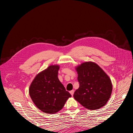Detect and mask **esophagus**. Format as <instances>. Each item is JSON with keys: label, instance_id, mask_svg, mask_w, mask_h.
I'll list each match as a JSON object with an SVG mask.
<instances>
[{"label": "esophagus", "instance_id": "34e87169", "mask_svg": "<svg viewBox=\"0 0 133 133\" xmlns=\"http://www.w3.org/2000/svg\"><path fill=\"white\" fill-rule=\"evenodd\" d=\"M74 90H71L70 91V94L73 96V94H74Z\"/></svg>", "mask_w": 133, "mask_h": 133}]
</instances>
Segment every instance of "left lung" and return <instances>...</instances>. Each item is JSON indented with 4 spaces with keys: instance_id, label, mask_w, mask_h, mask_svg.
Segmentation results:
<instances>
[{
    "instance_id": "obj_1",
    "label": "left lung",
    "mask_w": 133,
    "mask_h": 133,
    "mask_svg": "<svg viewBox=\"0 0 133 133\" xmlns=\"http://www.w3.org/2000/svg\"><path fill=\"white\" fill-rule=\"evenodd\" d=\"M79 87L74 98L89 110L98 109L109 99L112 90L111 80L97 64L86 62L76 66Z\"/></svg>"
}]
</instances>
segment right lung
<instances>
[{
	"label": "right lung",
	"instance_id": "obj_1",
	"mask_svg": "<svg viewBox=\"0 0 133 133\" xmlns=\"http://www.w3.org/2000/svg\"><path fill=\"white\" fill-rule=\"evenodd\" d=\"M60 66L50 65L39 73L32 81L29 93L39 110L48 114L60 111L71 95L58 79Z\"/></svg>",
	"mask_w": 133,
	"mask_h": 133
}]
</instances>
